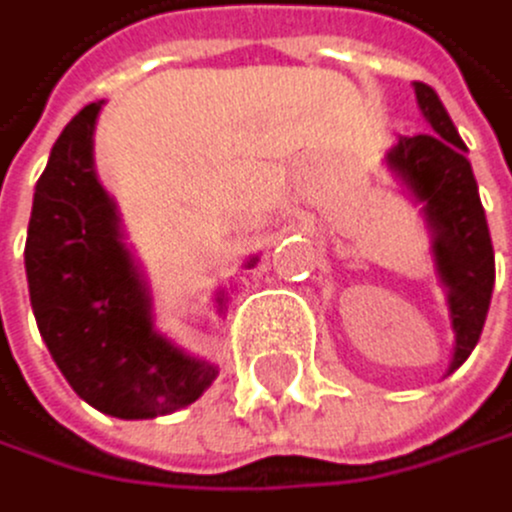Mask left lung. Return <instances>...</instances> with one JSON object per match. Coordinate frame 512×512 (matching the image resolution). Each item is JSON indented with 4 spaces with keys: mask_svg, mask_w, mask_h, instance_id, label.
<instances>
[{
    "mask_svg": "<svg viewBox=\"0 0 512 512\" xmlns=\"http://www.w3.org/2000/svg\"><path fill=\"white\" fill-rule=\"evenodd\" d=\"M414 95L430 130L398 136V143L385 152V165L424 213L433 270L446 290L449 321L456 334L449 363V373H456L475 350L488 318L494 293V245L456 123L449 120L440 95L430 85L414 82Z\"/></svg>",
    "mask_w": 512,
    "mask_h": 512,
    "instance_id": "8db88e82",
    "label": "left lung"
}]
</instances>
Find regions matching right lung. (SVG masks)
<instances>
[{
	"label": "right lung",
	"mask_w": 512,
	"mask_h": 512,
	"mask_svg": "<svg viewBox=\"0 0 512 512\" xmlns=\"http://www.w3.org/2000/svg\"><path fill=\"white\" fill-rule=\"evenodd\" d=\"M101 104H85L50 149L34 187L24 270L40 337L72 392L101 414L149 420L194 405L219 369L155 328L149 283L95 171ZM216 302L222 309L226 296L216 293Z\"/></svg>",
	"instance_id": "obj_1"
}]
</instances>
